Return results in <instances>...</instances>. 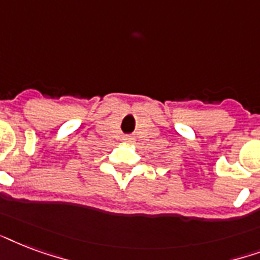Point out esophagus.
I'll return each mask as SVG.
<instances>
[{"label": "esophagus", "mask_w": 260, "mask_h": 260, "mask_svg": "<svg viewBox=\"0 0 260 260\" xmlns=\"http://www.w3.org/2000/svg\"><path fill=\"white\" fill-rule=\"evenodd\" d=\"M124 140L128 141V142H133V141H134V138H133V137L128 136V137H126V138H124Z\"/></svg>", "instance_id": "esophagus-1"}]
</instances>
